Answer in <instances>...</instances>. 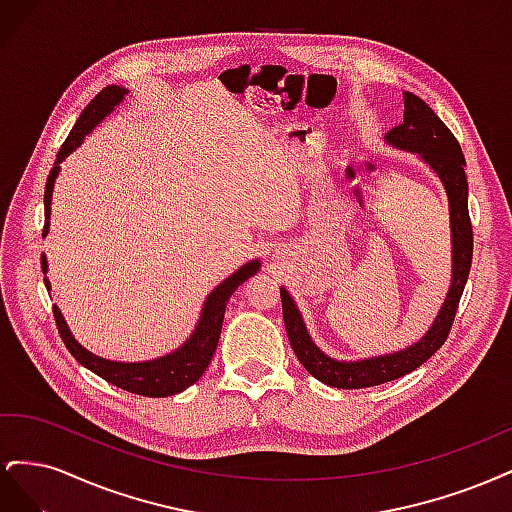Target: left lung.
<instances>
[{
	"mask_svg": "<svg viewBox=\"0 0 512 512\" xmlns=\"http://www.w3.org/2000/svg\"><path fill=\"white\" fill-rule=\"evenodd\" d=\"M386 143L412 151L421 156L429 168L436 173L448 196V211H451V241H453V280L444 299L440 314L433 320L431 329L423 339L406 350L384 356H371L363 361H335L324 354L309 337L297 305L286 288H280L282 312L290 346L297 354L301 365L316 380L335 386V389H367L397 380L421 367L429 356L436 352L451 333L457 305L466 288L472 267V222L468 213V179L466 158L453 132L444 126V121L431 108L410 91H404V123H399L391 132H386Z\"/></svg>",
	"mask_w": 512,
	"mask_h": 512,
	"instance_id": "left-lung-1",
	"label": "left lung"
}]
</instances>
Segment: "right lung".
Segmentation results:
<instances>
[{
  "mask_svg": "<svg viewBox=\"0 0 512 512\" xmlns=\"http://www.w3.org/2000/svg\"><path fill=\"white\" fill-rule=\"evenodd\" d=\"M128 91L123 87L111 85L104 87L100 94L91 100L85 111L81 113L79 121L74 123L72 132L57 151V160L55 166L51 168V175L46 179V188H44V230L42 237L49 232V215H51V196H53V185L59 175V162H64L70 153L83 143V138L94 130L98 123L113 111V108L123 100ZM42 273H46V256L42 254ZM260 269V262L252 260L243 265L237 273H232L228 280H224L218 288H215L203 307V314H200V320L196 324L194 333L190 335L188 342H185L181 348L175 352H170L166 356H160V359L153 361H143V363H119V361H108L102 359V356L91 354L85 350L76 339L72 337L68 324L61 316L59 307L53 305V316L57 331L64 339L66 348L70 354L79 361L83 367L89 371H94L96 376L104 378L106 382H111L119 389L134 393V395H145V397H168V395H177L181 391L192 386L200 376L205 374V369L209 367L213 352L218 348V339L222 333V322H224V312H226V303L230 299V294L235 292L245 280H250L252 275H256ZM44 286L49 288V280L44 277Z\"/></svg>",
  "mask_w": 512,
  "mask_h": 512,
  "instance_id": "obj_1",
  "label": "right lung"
}]
</instances>
